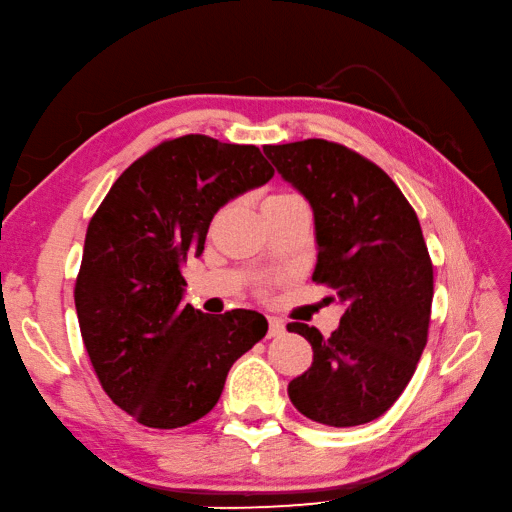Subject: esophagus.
Returning a JSON list of instances; mask_svg holds the SVG:
<instances>
[{"mask_svg":"<svg viewBox=\"0 0 512 512\" xmlns=\"http://www.w3.org/2000/svg\"><path fill=\"white\" fill-rule=\"evenodd\" d=\"M280 334H284V323H282V319L269 317V332H267V336L271 339V336H280Z\"/></svg>","mask_w":512,"mask_h":512,"instance_id":"esophagus-1","label":"esophagus"}]
</instances>
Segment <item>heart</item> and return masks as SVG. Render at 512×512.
Listing matches in <instances>:
<instances>
[{"instance_id":"1","label":"heart","mask_w":512,"mask_h":512,"mask_svg":"<svg viewBox=\"0 0 512 512\" xmlns=\"http://www.w3.org/2000/svg\"><path fill=\"white\" fill-rule=\"evenodd\" d=\"M291 195H295V193H289V191H282V193H276V195H271V197H267L265 202H271V199H282V197H291Z\"/></svg>"}]
</instances>
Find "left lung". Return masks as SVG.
I'll use <instances>...</instances> for the list:
<instances>
[{"instance_id": "8db88e82", "label": "left lung", "mask_w": 512, "mask_h": 512, "mask_svg": "<svg viewBox=\"0 0 512 512\" xmlns=\"http://www.w3.org/2000/svg\"><path fill=\"white\" fill-rule=\"evenodd\" d=\"M263 152L313 206V282L345 306L328 339L306 323L286 326L313 345V365L289 382V397L323 426L369 423L404 393L428 343L434 273L417 213L376 162L341 143L306 139Z\"/></svg>"}]
</instances>
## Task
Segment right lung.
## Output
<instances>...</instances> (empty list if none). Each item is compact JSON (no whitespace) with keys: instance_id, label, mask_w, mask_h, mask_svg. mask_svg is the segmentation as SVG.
Returning <instances> with one entry per match:
<instances>
[{"instance_id":"right-lung-1","label":"right lung","mask_w":512,"mask_h":512,"mask_svg":"<svg viewBox=\"0 0 512 512\" xmlns=\"http://www.w3.org/2000/svg\"><path fill=\"white\" fill-rule=\"evenodd\" d=\"M256 145L184 134L121 173L89 221L76 310L106 395L147 428L173 430L219 402L230 367L267 334L256 310L182 304V267L202 256L228 199L273 178Z\"/></svg>"}]
</instances>
